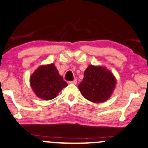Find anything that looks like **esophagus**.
Here are the masks:
<instances>
[{
	"mask_svg": "<svg viewBox=\"0 0 148 148\" xmlns=\"http://www.w3.org/2000/svg\"><path fill=\"white\" fill-rule=\"evenodd\" d=\"M70 83H72V84H76V83H77V79H74V80H72V81H70Z\"/></svg>",
	"mask_w": 148,
	"mask_h": 148,
	"instance_id": "esophagus-1",
	"label": "esophagus"
}]
</instances>
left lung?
Instances as JSON below:
<instances>
[{
    "label": "left lung",
    "instance_id": "left-lung-1",
    "mask_svg": "<svg viewBox=\"0 0 148 148\" xmlns=\"http://www.w3.org/2000/svg\"><path fill=\"white\" fill-rule=\"evenodd\" d=\"M116 82L110 71L103 67L89 66L84 72L78 88L82 95L94 103H101L109 98Z\"/></svg>",
    "mask_w": 148,
    "mask_h": 148
}]
</instances>
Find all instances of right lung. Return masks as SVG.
Listing matches in <instances>:
<instances>
[{"label":"right lung","mask_w":148,"mask_h":148,"mask_svg":"<svg viewBox=\"0 0 148 148\" xmlns=\"http://www.w3.org/2000/svg\"><path fill=\"white\" fill-rule=\"evenodd\" d=\"M29 81L36 95L45 100L53 99L68 85L53 64L39 67L30 76Z\"/></svg>","instance_id":"add662e5"}]
</instances>
